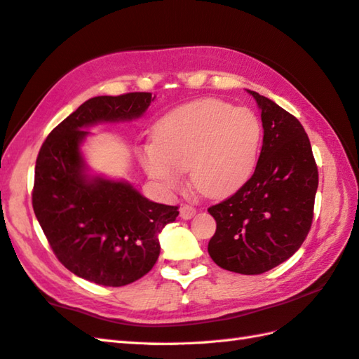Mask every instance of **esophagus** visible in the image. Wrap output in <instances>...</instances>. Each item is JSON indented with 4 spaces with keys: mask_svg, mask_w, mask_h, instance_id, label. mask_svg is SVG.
I'll return each instance as SVG.
<instances>
[{
    "mask_svg": "<svg viewBox=\"0 0 359 359\" xmlns=\"http://www.w3.org/2000/svg\"><path fill=\"white\" fill-rule=\"evenodd\" d=\"M196 216V208L191 207V205H184V207H180V217L182 219H191Z\"/></svg>",
    "mask_w": 359,
    "mask_h": 359,
    "instance_id": "34e87169",
    "label": "esophagus"
}]
</instances>
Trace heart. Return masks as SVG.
Listing matches in <instances>:
<instances>
[{
    "label": "heart",
    "instance_id": "obj_1",
    "mask_svg": "<svg viewBox=\"0 0 359 359\" xmlns=\"http://www.w3.org/2000/svg\"><path fill=\"white\" fill-rule=\"evenodd\" d=\"M261 143L262 126L253 112L219 98H202L157 121L154 140L142 151V163L166 189L179 188L189 170L201 193L224 197L247 184Z\"/></svg>",
    "mask_w": 359,
    "mask_h": 359
}]
</instances>
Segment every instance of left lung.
<instances>
[{"mask_svg":"<svg viewBox=\"0 0 359 359\" xmlns=\"http://www.w3.org/2000/svg\"><path fill=\"white\" fill-rule=\"evenodd\" d=\"M264 140L255 174L208 208L216 233L208 253L220 269L261 274L292 257L313 220L318 166L299 120L255 90Z\"/></svg>","mask_w":359,"mask_h":359,"instance_id":"obj_1","label":"left lung"}]
</instances>
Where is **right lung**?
Masks as SVG:
<instances>
[{
    "mask_svg": "<svg viewBox=\"0 0 359 359\" xmlns=\"http://www.w3.org/2000/svg\"><path fill=\"white\" fill-rule=\"evenodd\" d=\"M149 93L89 98L44 140L35 165L32 205L48 242L67 270L104 287L144 276L160 255L158 233L179 207L156 203L123 180L89 174L86 128L142 117Z\"/></svg>",
    "mask_w": 359,
    "mask_h": 359,
    "instance_id": "obj_1",
    "label": "right lung"
}]
</instances>
